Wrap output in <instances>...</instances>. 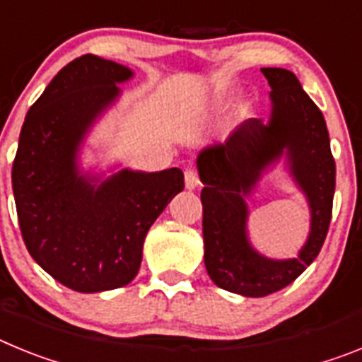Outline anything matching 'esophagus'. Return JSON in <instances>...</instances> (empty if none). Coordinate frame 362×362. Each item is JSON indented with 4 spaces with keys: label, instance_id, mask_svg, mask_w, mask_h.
I'll use <instances>...</instances> for the list:
<instances>
[{
    "label": "esophagus",
    "instance_id": "esophagus-1",
    "mask_svg": "<svg viewBox=\"0 0 362 362\" xmlns=\"http://www.w3.org/2000/svg\"><path fill=\"white\" fill-rule=\"evenodd\" d=\"M199 175H197V172L194 170V168H187L185 170V187L188 188V190H196L197 187H199Z\"/></svg>",
    "mask_w": 362,
    "mask_h": 362
}]
</instances>
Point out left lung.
Segmentation results:
<instances>
[{
	"instance_id": "left-lung-1",
	"label": "left lung",
	"mask_w": 362,
	"mask_h": 362,
	"mask_svg": "<svg viewBox=\"0 0 362 362\" xmlns=\"http://www.w3.org/2000/svg\"><path fill=\"white\" fill-rule=\"evenodd\" d=\"M270 85V119H246L223 143L203 148L197 172L204 188V267L223 290L264 297L288 286L312 264L332 219L335 161L317 105L286 69H261ZM283 157L310 209V233L297 258L270 259L247 238V205L262 174Z\"/></svg>"
}]
</instances>
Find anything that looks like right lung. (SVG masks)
Segmentation results:
<instances>
[{
    "label": "right lung",
    "instance_id": "obj_1",
    "mask_svg": "<svg viewBox=\"0 0 362 362\" xmlns=\"http://www.w3.org/2000/svg\"><path fill=\"white\" fill-rule=\"evenodd\" d=\"M129 66L85 54L56 74L28 110L12 165L25 246L47 274L81 293L121 288L137 276L153 221L185 188L179 168L85 172L79 150L121 95Z\"/></svg>",
    "mask_w": 362,
    "mask_h": 362
}]
</instances>
